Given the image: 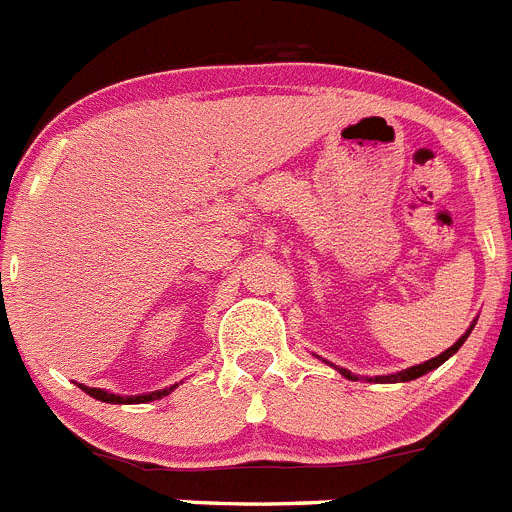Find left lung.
Here are the masks:
<instances>
[{
    "label": "left lung",
    "mask_w": 512,
    "mask_h": 512,
    "mask_svg": "<svg viewBox=\"0 0 512 512\" xmlns=\"http://www.w3.org/2000/svg\"><path fill=\"white\" fill-rule=\"evenodd\" d=\"M470 334V332H467ZM467 334L462 339H457L455 344H452L450 349H445V352L440 354V357H435V359H430V362H425V364H417V367H410V369H405V372H397V374H384V377H374V382H410V379H417V377H422V374H427L430 372V369H435V367H440L442 362H447V359L452 357V354L457 352V349L462 347V342H465L467 339ZM339 372L344 374V377L347 379H354V382H357V374H352V372H347V369H339ZM369 382H372V377H367Z\"/></svg>",
    "instance_id": "1"
}]
</instances>
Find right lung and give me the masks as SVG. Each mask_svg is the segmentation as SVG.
I'll use <instances>...</instances> for the list:
<instances>
[{
    "instance_id": "add662e5",
    "label": "right lung",
    "mask_w": 512,
    "mask_h": 512,
    "mask_svg": "<svg viewBox=\"0 0 512 512\" xmlns=\"http://www.w3.org/2000/svg\"><path fill=\"white\" fill-rule=\"evenodd\" d=\"M82 387V384H80ZM85 389L90 397L100 399V402H110V405H140V402H153V399H160L165 397V394L170 392V389H160V392H153V394H138V397H120V394H110V392H102V389L97 387H82Z\"/></svg>"
}]
</instances>
